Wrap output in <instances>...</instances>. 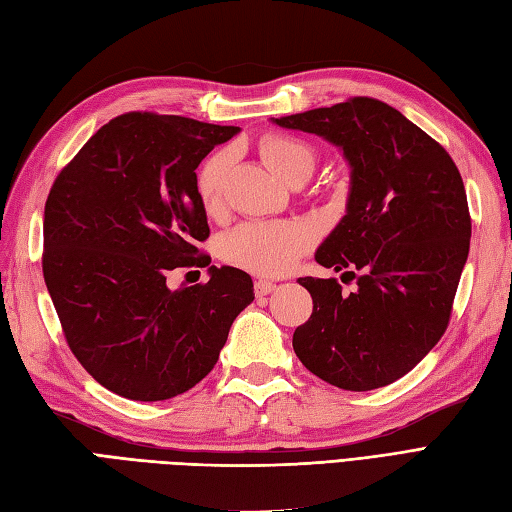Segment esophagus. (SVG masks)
<instances>
[{
    "instance_id": "esophagus-1",
    "label": "esophagus",
    "mask_w": 512,
    "mask_h": 512,
    "mask_svg": "<svg viewBox=\"0 0 512 512\" xmlns=\"http://www.w3.org/2000/svg\"><path fill=\"white\" fill-rule=\"evenodd\" d=\"M273 291H276V284H273L271 280H256V282H254V293H256L258 297L269 295V293H273Z\"/></svg>"
}]
</instances>
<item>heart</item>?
<instances>
[{"mask_svg":"<svg viewBox=\"0 0 512 512\" xmlns=\"http://www.w3.org/2000/svg\"><path fill=\"white\" fill-rule=\"evenodd\" d=\"M258 147L278 176L291 184L304 182L317 165L315 149L291 134L267 132L260 136ZM230 167V149H217L197 169L195 189L208 215H217L223 208ZM310 243L313 236L297 221H247L221 236L219 256L256 276H280L297 263Z\"/></svg>","mask_w":512,"mask_h":512,"instance_id":"b5f03b06","label":"heart"}]
</instances>
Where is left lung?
<instances>
[{"mask_svg": "<svg viewBox=\"0 0 512 512\" xmlns=\"http://www.w3.org/2000/svg\"><path fill=\"white\" fill-rule=\"evenodd\" d=\"M276 123L323 136L352 165L347 215L315 258L350 269L358 289L345 295L336 278H299L313 315L293 350L339 389H380L406 376L450 323L471 239L463 178L441 143L380 99L350 97Z\"/></svg>", "mask_w": 512, "mask_h": 512, "instance_id": "1", "label": "left lung"}]
</instances>
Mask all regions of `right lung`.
I'll return each mask as SVG.
<instances>
[{
	"label": "right lung",
	"instance_id": "right-lung-1",
	"mask_svg": "<svg viewBox=\"0 0 512 512\" xmlns=\"http://www.w3.org/2000/svg\"><path fill=\"white\" fill-rule=\"evenodd\" d=\"M239 132L132 110L110 119L56 176L45 202L43 278L69 350L108 391L176 397L206 378L254 282L234 267L169 289L176 267H206L210 228L195 169Z\"/></svg>",
	"mask_w": 512,
	"mask_h": 512
}]
</instances>
